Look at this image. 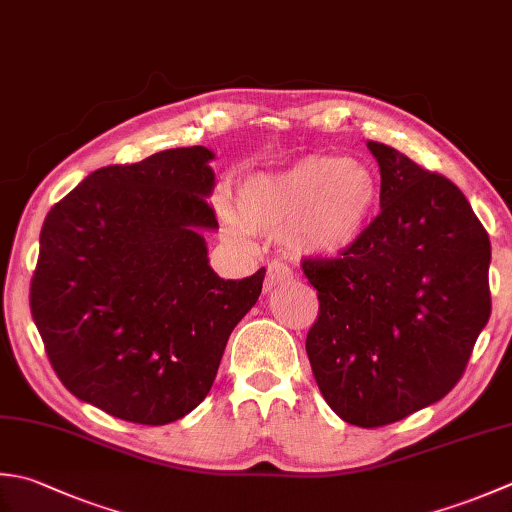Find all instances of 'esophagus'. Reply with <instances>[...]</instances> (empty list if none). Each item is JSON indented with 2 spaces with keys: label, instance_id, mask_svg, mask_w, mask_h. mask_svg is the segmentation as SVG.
Returning a JSON list of instances; mask_svg holds the SVG:
<instances>
[{
  "label": "esophagus",
  "instance_id": "34e87169",
  "mask_svg": "<svg viewBox=\"0 0 512 512\" xmlns=\"http://www.w3.org/2000/svg\"><path fill=\"white\" fill-rule=\"evenodd\" d=\"M290 279H293V273H290V268H288L286 264H282V262H270V264H268V273H266L264 288L270 293V290H273V288L288 284Z\"/></svg>",
  "mask_w": 512,
  "mask_h": 512
}]
</instances>
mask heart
<instances>
[{"label":"heart","mask_w":512,"mask_h":512,"mask_svg":"<svg viewBox=\"0 0 512 512\" xmlns=\"http://www.w3.org/2000/svg\"><path fill=\"white\" fill-rule=\"evenodd\" d=\"M379 179L364 159L304 155L282 168L248 175L217 199L228 239L250 233L284 237L297 255L339 257L353 250L375 222Z\"/></svg>","instance_id":"b5f03b06"}]
</instances>
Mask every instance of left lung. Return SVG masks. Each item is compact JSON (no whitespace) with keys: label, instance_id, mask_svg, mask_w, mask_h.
I'll list each match as a JSON object with an SVG mask.
<instances>
[{"label":"left lung","instance_id":"obj_1","mask_svg":"<svg viewBox=\"0 0 512 512\" xmlns=\"http://www.w3.org/2000/svg\"><path fill=\"white\" fill-rule=\"evenodd\" d=\"M382 173L366 237L339 259H304L319 317L306 353L326 404L377 428L446 397L490 317V239L450 179L366 144Z\"/></svg>","mask_w":512,"mask_h":512}]
</instances>
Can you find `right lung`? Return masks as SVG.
I'll use <instances>...</instances> for the list:
<instances>
[{
  "instance_id": "add662e5",
  "label": "right lung",
  "mask_w": 512,
  "mask_h": 512,
  "mask_svg": "<svg viewBox=\"0 0 512 512\" xmlns=\"http://www.w3.org/2000/svg\"><path fill=\"white\" fill-rule=\"evenodd\" d=\"M206 146L170 148L90 173L50 208L30 313L57 377L124 422L164 426L204 402L233 328L266 270L222 279Z\"/></svg>"
}]
</instances>
